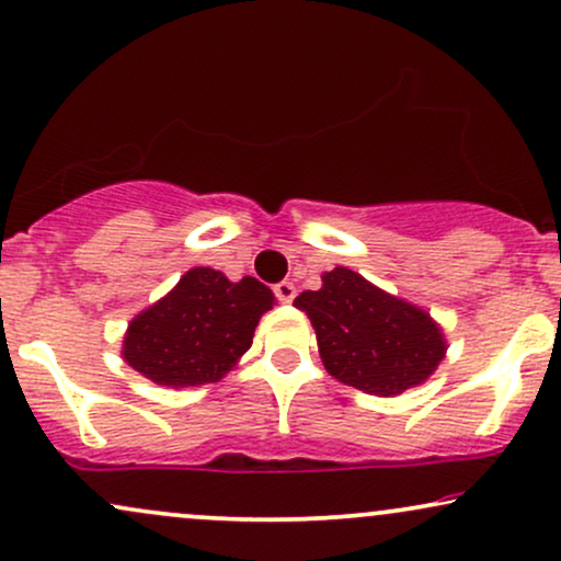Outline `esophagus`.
<instances>
[{
    "label": "esophagus",
    "mask_w": 561,
    "mask_h": 561,
    "mask_svg": "<svg viewBox=\"0 0 561 561\" xmlns=\"http://www.w3.org/2000/svg\"><path fill=\"white\" fill-rule=\"evenodd\" d=\"M274 298L279 302H293L295 300L293 282H279V285H274Z\"/></svg>",
    "instance_id": "obj_1"
}]
</instances>
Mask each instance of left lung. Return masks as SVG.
<instances>
[{
	"mask_svg": "<svg viewBox=\"0 0 561 561\" xmlns=\"http://www.w3.org/2000/svg\"><path fill=\"white\" fill-rule=\"evenodd\" d=\"M321 279V289H306L293 306L308 313L334 379L391 397L434 374L447 347L426 310L391 298L345 266Z\"/></svg>",
	"mask_w": 561,
	"mask_h": 561,
	"instance_id": "left-lung-1",
	"label": "left lung"
}]
</instances>
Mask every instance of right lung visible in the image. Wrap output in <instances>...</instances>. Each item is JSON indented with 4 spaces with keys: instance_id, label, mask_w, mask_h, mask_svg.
Returning <instances> with one entry per match:
<instances>
[{
    "instance_id": "add662e5",
    "label": "right lung",
    "mask_w": 561,
    "mask_h": 561,
    "mask_svg": "<svg viewBox=\"0 0 561 561\" xmlns=\"http://www.w3.org/2000/svg\"><path fill=\"white\" fill-rule=\"evenodd\" d=\"M274 295L253 276L229 282L214 268H191L180 285L130 323L125 360L161 387L214 383L251 347Z\"/></svg>"
}]
</instances>
